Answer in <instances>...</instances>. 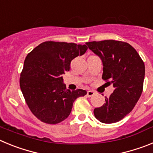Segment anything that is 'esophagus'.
Returning <instances> with one entry per match:
<instances>
[{
	"label": "esophagus",
	"instance_id": "esophagus-1",
	"mask_svg": "<svg viewBox=\"0 0 153 153\" xmlns=\"http://www.w3.org/2000/svg\"><path fill=\"white\" fill-rule=\"evenodd\" d=\"M94 94H95V92L93 91V90H89V91L87 92V94H86V95H87V97H93Z\"/></svg>",
	"mask_w": 153,
	"mask_h": 153
}]
</instances>
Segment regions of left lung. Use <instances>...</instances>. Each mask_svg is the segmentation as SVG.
<instances>
[{
	"mask_svg": "<svg viewBox=\"0 0 153 153\" xmlns=\"http://www.w3.org/2000/svg\"><path fill=\"white\" fill-rule=\"evenodd\" d=\"M89 49L102 60V79L114 91L105 103L94 109V116L103 123H117L136 106L143 89L145 64L136 50L128 43L106 40L86 43Z\"/></svg>",
	"mask_w": 153,
	"mask_h": 153,
	"instance_id": "1",
	"label": "left lung"
}]
</instances>
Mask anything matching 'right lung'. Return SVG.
I'll list each match as a JSON object with an SVG mask.
<instances>
[{"mask_svg":"<svg viewBox=\"0 0 153 153\" xmlns=\"http://www.w3.org/2000/svg\"><path fill=\"white\" fill-rule=\"evenodd\" d=\"M86 45L46 41L30 52L24 60L20 86L31 113L42 122L56 124L71 113L73 103L86 90L66 89L63 75L74 58L84 54Z\"/></svg>","mask_w":153,"mask_h":153,"instance_id":"1","label":"right lung"}]
</instances>
